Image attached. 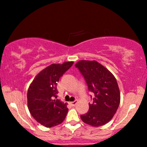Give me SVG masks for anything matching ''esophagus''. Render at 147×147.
<instances>
[{
  "mask_svg": "<svg viewBox=\"0 0 147 147\" xmlns=\"http://www.w3.org/2000/svg\"><path fill=\"white\" fill-rule=\"evenodd\" d=\"M69 104L71 105V106L74 107V106H75V105L77 104V101L75 100V101H73V102H70Z\"/></svg>",
  "mask_w": 147,
  "mask_h": 147,
  "instance_id": "34e87169",
  "label": "esophagus"
}]
</instances>
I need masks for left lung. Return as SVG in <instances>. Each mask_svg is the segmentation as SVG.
Returning <instances> with one entry per match:
<instances>
[{
  "instance_id": "1",
  "label": "left lung",
  "mask_w": 147,
  "mask_h": 147,
  "mask_svg": "<svg viewBox=\"0 0 147 147\" xmlns=\"http://www.w3.org/2000/svg\"><path fill=\"white\" fill-rule=\"evenodd\" d=\"M75 66L83 76L89 91L94 94L93 103L89 104V111L81 115L80 118L95 127L105 125L111 120L120 105V93L116 79L96 60H80Z\"/></svg>"
}]
</instances>
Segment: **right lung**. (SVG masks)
I'll use <instances>...</instances> for the list:
<instances>
[{"mask_svg":"<svg viewBox=\"0 0 147 147\" xmlns=\"http://www.w3.org/2000/svg\"><path fill=\"white\" fill-rule=\"evenodd\" d=\"M74 62L51 64L36 76L27 91L29 111L38 123L46 127L60 125L66 117L67 103L58 99L57 83Z\"/></svg>","mask_w":147,"mask_h":147,"instance_id":"right-lung-1","label":"right lung"}]
</instances>
